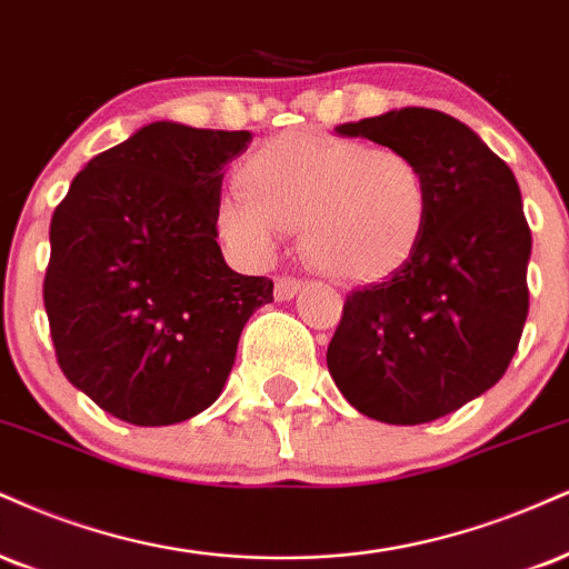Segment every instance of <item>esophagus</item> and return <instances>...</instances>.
Here are the masks:
<instances>
[{
    "instance_id": "34e87169",
    "label": "esophagus",
    "mask_w": 569,
    "mask_h": 569,
    "mask_svg": "<svg viewBox=\"0 0 569 569\" xmlns=\"http://www.w3.org/2000/svg\"><path fill=\"white\" fill-rule=\"evenodd\" d=\"M302 291V280L299 278H278L276 280V299L278 302H289Z\"/></svg>"
}]
</instances>
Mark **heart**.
Returning a JSON list of instances; mask_svg holds the SVG:
<instances>
[{
	"label": "heart",
	"instance_id": "obj_1",
	"mask_svg": "<svg viewBox=\"0 0 569 569\" xmlns=\"http://www.w3.org/2000/svg\"><path fill=\"white\" fill-rule=\"evenodd\" d=\"M238 188L214 207L224 243L251 262L299 228L307 262L341 283H379L419 246L432 196L419 161L400 148L289 132L238 163Z\"/></svg>",
	"mask_w": 569,
	"mask_h": 569
}]
</instances>
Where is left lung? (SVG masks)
I'll use <instances>...</instances> for the list:
<instances>
[{"label":"left lung","mask_w":569,"mask_h":569,"mask_svg":"<svg viewBox=\"0 0 569 569\" xmlns=\"http://www.w3.org/2000/svg\"><path fill=\"white\" fill-rule=\"evenodd\" d=\"M333 132L413 156L432 209L408 262L347 297L328 371L368 419L435 421L498 385L517 352L532 249L522 193L480 134L432 108H400Z\"/></svg>","instance_id":"1"}]
</instances>
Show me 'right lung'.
Instances as JSON below:
<instances>
[{"label": "right lung", "instance_id": "obj_1", "mask_svg": "<svg viewBox=\"0 0 569 569\" xmlns=\"http://www.w3.org/2000/svg\"><path fill=\"white\" fill-rule=\"evenodd\" d=\"M251 132L153 121L73 177L50 224L44 310L60 371L134 427L193 419L222 395L272 280L217 243L224 167Z\"/></svg>", "mask_w": 569, "mask_h": 569}]
</instances>
